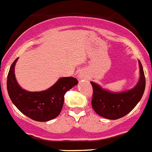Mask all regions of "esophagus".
I'll return each mask as SVG.
<instances>
[{"label":"esophagus","instance_id":"esophagus-1","mask_svg":"<svg viewBox=\"0 0 152 152\" xmlns=\"http://www.w3.org/2000/svg\"><path fill=\"white\" fill-rule=\"evenodd\" d=\"M85 74L83 72H80L78 73V78L79 79H84L85 77Z\"/></svg>","mask_w":152,"mask_h":152}]
</instances>
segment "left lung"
Wrapping results in <instances>:
<instances>
[{
	"label": "left lung",
	"mask_w": 152,
	"mask_h": 152,
	"mask_svg": "<svg viewBox=\"0 0 152 152\" xmlns=\"http://www.w3.org/2000/svg\"><path fill=\"white\" fill-rule=\"evenodd\" d=\"M140 77L135 88L120 93L108 91L91 81L93 88L92 107L100 116L109 119H118L131 112L140 101L145 88V77L142 63L139 61Z\"/></svg>",
	"instance_id": "1"
}]
</instances>
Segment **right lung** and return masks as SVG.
<instances>
[{
    "mask_svg": "<svg viewBox=\"0 0 152 152\" xmlns=\"http://www.w3.org/2000/svg\"><path fill=\"white\" fill-rule=\"evenodd\" d=\"M18 58L12 63L8 72L7 88L10 100L19 110L35 121L45 122L57 117L64 104V96L68 90L78 83L73 77H64L49 89L29 92L19 85L14 67Z\"/></svg>",
    "mask_w": 152,
    "mask_h": 152,
    "instance_id": "right-lung-1",
    "label": "right lung"
}]
</instances>
